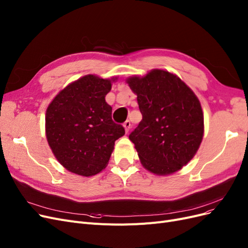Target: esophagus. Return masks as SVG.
Returning <instances> with one entry per match:
<instances>
[{
  "mask_svg": "<svg viewBox=\"0 0 248 248\" xmlns=\"http://www.w3.org/2000/svg\"><path fill=\"white\" fill-rule=\"evenodd\" d=\"M124 127L125 133H126V134L129 133V131H130V129H131V123H130V121H126V122L124 124Z\"/></svg>",
  "mask_w": 248,
  "mask_h": 248,
  "instance_id": "34e87169",
  "label": "esophagus"
}]
</instances>
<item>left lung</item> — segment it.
Returning <instances> with one entry per match:
<instances>
[{"instance_id":"1","label":"left lung","mask_w":248,"mask_h":248,"mask_svg":"<svg viewBox=\"0 0 248 248\" xmlns=\"http://www.w3.org/2000/svg\"><path fill=\"white\" fill-rule=\"evenodd\" d=\"M126 84L137 95L142 121L129 136L142 166L154 175L180 170L203 138V112L197 96L178 76L152 69Z\"/></svg>"}]
</instances>
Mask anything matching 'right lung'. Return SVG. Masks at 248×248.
<instances>
[{
    "label": "right lung",
    "instance_id": "right-lung-1",
    "mask_svg": "<svg viewBox=\"0 0 248 248\" xmlns=\"http://www.w3.org/2000/svg\"><path fill=\"white\" fill-rule=\"evenodd\" d=\"M116 79L87 75L70 82L49 104L46 137L54 156L68 171L82 177L102 171L114 142L124 135L105 101Z\"/></svg>",
    "mask_w": 248,
    "mask_h": 248
}]
</instances>
